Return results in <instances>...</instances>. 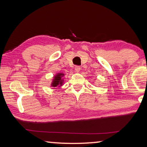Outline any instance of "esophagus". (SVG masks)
<instances>
[{"instance_id": "34e87169", "label": "esophagus", "mask_w": 147, "mask_h": 147, "mask_svg": "<svg viewBox=\"0 0 147 147\" xmlns=\"http://www.w3.org/2000/svg\"><path fill=\"white\" fill-rule=\"evenodd\" d=\"M74 69H75L76 72H79L80 71L81 68H80V67H79V66H76L75 68H74Z\"/></svg>"}]
</instances>
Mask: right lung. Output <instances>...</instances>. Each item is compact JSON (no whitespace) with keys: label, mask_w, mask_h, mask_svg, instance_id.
Returning <instances> with one entry per match:
<instances>
[{"label":"right lung","mask_w":147,"mask_h":147,"mask_svg":"<svg viewBox=\"0 0 147 147\" xmlns=\"http://www.w3.org/2000/svg\"><path fill=\"white\" fill-rule=\"evenodd\" d=\"M63 76V73H57L56 75L55 76V77L53 80V82L52 83V87H56V86H62V84L63 82V80L62 77Z\"/></svg>","instance_id":"right-lung-1"}]
</instances>
